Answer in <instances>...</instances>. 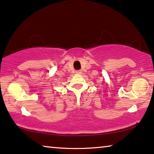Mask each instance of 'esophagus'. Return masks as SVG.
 Returning a JSON list of instances; mask_svg holds the SVG:
<instances>
[{
  "instance_id": "1",
  "label": "esophagus",
  "mask_w": 154,
  "mask_h": 154,
  "mask_svg": "<svg viewBox=\"0 0 154 154\" xmlns=\"http://www.w3.org/2000/svg\"><path fill=\"white\" fill-rule=\"evenodd\" d=\"M76 73H77V74H82V71H81V70H77V71H76Z\"/></svg>"
}]
</instances>
